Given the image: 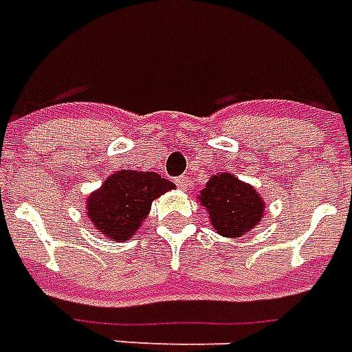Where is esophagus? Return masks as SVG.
<instances>
[{
	"label": "esophagus",
	"instance_id": "1",
	"mask_svg": "<svg viewBox=\"0 0 352 352\" xmlns=\"http://www.w3.org/2000/svg\"><path fill=\"white\" fill-rule=\"evenodd\" d=\"M175 184L181 188V190H188V188L192 186V181H190V177L181 175V177H177V179H175Z\"/></svg>",
	"mask_w": 352,
	"mask_h": 352
}]
</instances>
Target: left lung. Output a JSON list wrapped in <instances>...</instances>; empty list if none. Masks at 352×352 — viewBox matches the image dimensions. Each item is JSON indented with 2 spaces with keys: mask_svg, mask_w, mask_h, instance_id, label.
Returning a JSON list of instances; mask_svg holds the SVG:
<instances>
[{
  "mask_svg": "<svg viewBox=\"0 0 352 352\" xmlns=\"http://www.w3.org/2000/svg\"><path fill=\"white\" fill-rule=\"evenodd\" d=\"M199 203L208 212L214 229L227 238L245 234L258 223L264 212V201L258 194L230 173L212 177L201 192Z\"/></svg>",
  "mask_w": 352,
  "mask_h": 352,
  "instance_id": "1",
  "label": "left lung"
}]
</instances>
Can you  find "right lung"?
I'll return each instance as SVG.
<instances>
[{
    "label": "right lung",
    "mask_w": 352,
    "mask_h": 352,
    "mask_svg": "<svg viewBox=\"0 0 352 352\" xmlns=\"http://www.w3.org/2000/svg\"><path fill=\"white\" fill-rule=\"evenodd\" d=\"M173 188V182L155 171H118L90 195L88 218L104 236L127 240L149 214L153 199Z\"/></svg>",
    "instance_id": "obj_1"
}]
</instances>
